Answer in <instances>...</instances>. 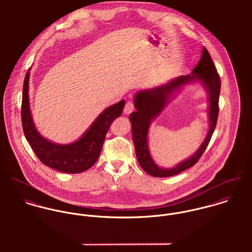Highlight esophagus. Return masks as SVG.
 <instances>
[{
  "mask_svg": "<svg viewBox=\"0 0 252 252\" xmlns=\"http://www.w3.org/2000/svg\"><path fill=\"white\" fill-rule=\"evenodd\" d=\"M135 109V106H134V103L132 101H128L124 107V113L125 114H129L131 113L133 110Z\"/></svg>",
  "mask_w": 252,
  "mask_h": 252,
  "instance_id": "34e87169",
  "label": "esophagus"
}]
</instances>
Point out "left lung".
<instances>
[{
    "label": "left lung",
    "mask_w": 252,
    "mask_h": 252,
    "mask_svg": "<svg viewBox=\"0 0 252 252\" xmlns=\"http://www.w3.org/2000/svg\"><path fill=\"white\" fill-rule=\"evenodd\" d=\"M192 80L201 81L209 93L210 129L207 138L197 152L189 159L182 162L177 167L171 169L160 168L152 160L147 146V134L151 120L162 110L166 102L169 100L168 97L170 94L178 90L184 84L190 82ZM220 87L221 82L219 74L209 51L206 47H204L200 62L194 68L191 74L180 75L178 78L173 79L167 84L152 89L143 90L136 94V110L130 114V120L132 123V135L136 149V155L140 166L145 173L156 178L172 177L194 166L199 161L207 146L209 145L216 129L219 111L218 101Z\"/></svg>",
    "instance_id": "1"
}]
</instances>
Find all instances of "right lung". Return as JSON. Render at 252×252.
I'll use <instances>...</instances> for the list:
<instances>
[{
	"mask_svg": "<svg viewBox=\"0 0 252 252\" xmlns=\"http://www.w3.org/2000/svg\"><path fill=\"white\" fill-rule=\"evenodd\" d=\"M29 75L28 71L23 84L21 120L24 135L36 157L47 167L63 173L77 174L90 169L99 158L111 123L121 115L125 101L122 100L106 108L76 142L69 144H54L42 138L33 123L28 95Z\"/></svg>",
	"mask_w": 252,
	"mask_h": 252,
	"instance_id": "right-lung-1",
	"label": "right lung"
}]
</instances>
